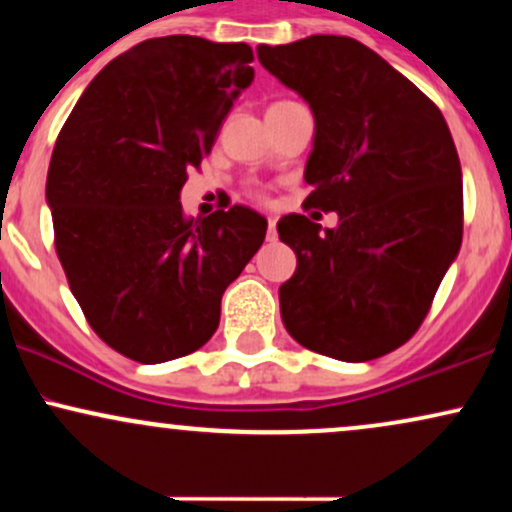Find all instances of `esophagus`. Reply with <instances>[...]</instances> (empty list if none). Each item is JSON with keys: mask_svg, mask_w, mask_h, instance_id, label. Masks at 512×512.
Masks as SVG:
<instances>
[{"mask_svg": "<svg viewBox=\"0 0 512 512\" xmlns=\"http://www.w3.org/2000/svg\"><path fill=\"white\" fill-rule=\"evenodd\" d=\"M267 240H269V243H274V240H276V219H274V216H267Z\"/></svg>", "mask_w": 512, "mask_h": 512, "instance_id": "1", "label": "esophagus"}]
</instances>
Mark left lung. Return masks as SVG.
Here are the masks:
<instances>
[{
    "label": "left lung",
    "mask_w": 512,
    "mask_h": 512,
    "mask_svg": "<svg viewBox=\"0 0 512 512\" xmlns=\"http://www.w3.org/2000/svg\"><path fill=\"white\" fill-rule=\"evenodd\" d=\"M257 60L310 105L303 214L276 223L296 252L279 286L286 332L339 361L395 351L419 330L462 245V168L448 122L407 76L344 35L260 45Z\"/></svg>",
    "instance_id": "1"
}]
</instances>
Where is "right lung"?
Masks as SVG:
<instances>
[{
	"label": "right lung",
	"mask_w": 512,
	"mask_h": 512,
	"mask_svg": "<svg viewBox=\"0 0 512 512\" xmlns=\"http://www.w3.org/2000/svg\"><path fill=\"white\" fill-rule=\"evenodd\" d=\"M252 48L151 38L105 64L64 122L45 199L88 325L122 356H187L219 327L221 296L260 250L243 204L185 219L180 190L255 79Z\"/></svg>",
	"instance_id": "1"
}]
</instances>
